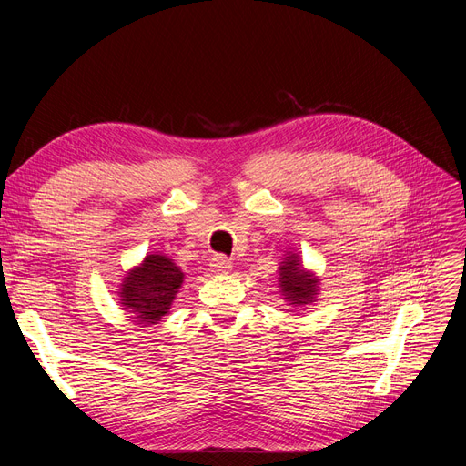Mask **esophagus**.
Instances as JSON below:
<instances>
[{"label": "esophagus", "instance_id": "esophagus-1", "mask_svg": "<svg viewBox=\"0 0 466 466\" xmlns=\"http://www.w3.org/2000/svg\"><path fill=\"white\" fill-rule=\"evenodd\" d=\"M230 268H232V262L225 255H215L211 258V270L215 274H227V272H230Z\"/></svg>", "mask_w": 466, "mask_h": 466}]
</instances>
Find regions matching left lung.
<instances>
[{
  "instance_id": "left-lung-1",
  "label": "left lung",
  "mask_w": 466,
  "mask_h": 466,
  "mask_svg": "<svg viewBox=\"0 0 466 466\" xmlns=\"http://www.w3.org/2000/svg\"><path fill=\"white\" fill-rule=\"evenodd\" d=\"M278 274L279 292L289 306L302 308L317 302L321 279L315 276V272L304 268L299 253L289 251L287 257H283L279 262Z\"/></svg>"
}]
</instances>
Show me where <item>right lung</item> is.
Segmentation results:
<instances>
[{"instance_id":"obj_1","label":"right lung","mask_w":466,"mask_h":466,"mask_svg":"<svg viewBox=\"0 0 466 466\" xmlns=\"http://www.w3.org/2000/svg\"><path fill=\"white\" fill-rule=\"evenodd\" d=\"M183 281L185 272L167 255H147L118 285L120 309L132 313L139 325H158L169 313Z\"/></svg>"}]
</instances>
